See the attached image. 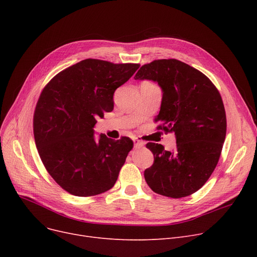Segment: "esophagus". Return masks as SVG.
Returning a JSON list of instances; mask_svg holds the SVG:
<instances>
[{
	"mask_svg": "<svg viewBox=\"0 0 257 257\" xmlns=\"http://www.w3.org/2000/svg\"><path fill=\"white\" fill-rule=\"evenodd\" d=\"M133 143H134V147L136 148H141L144 146V142L138 140V139H133Z\"/></svg>",
	"mask_w": 257,
	"mask_h": 257,
	"instance_id": "1",
	"label": "esophagus"
}]
</instances>
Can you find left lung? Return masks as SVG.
Masks as SVG:
<instances>
[{
	"label": "left lung",
	"instance_id": "1",
	"mask_svg": "<svg viewBox=\"0 0 257 257\" xmlns=\"http://www.w3.org/2000/svg\"><path fill=\"white\" fill-rule=\"evenodd\" d=\"M136 80H153L163 89L157 129L175 133L177 148L148 143L153 165L145 179L156 194L187 197L205 184L219 163L226 137V112L218 88L203 73L177 59L142 65Z\"/></svg>",
	"mask_w": 257,
	"mask_h": 257
}]
</instances>
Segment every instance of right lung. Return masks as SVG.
<instances>
[{
	"instance_id": "obj_1",
	"label": "right lung",
	"mask_w": 257,
	"mask_h": 257,
	"mask_svg": "<svg viewBox=\"0 0 257 257\" xmlns=\"http://www.w3.org/2000/svg\"><path fill=\"white\" fill-rule=\"evenodd\" d=\"M140 67L84 59L53 77L44 87L33 115V133L43 164L71 195L90 197L109 191L132 149L133 142L102 136L93 126L113 109V93Z\"/></svg>"
}]
</instances>
